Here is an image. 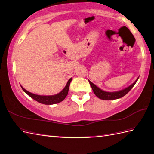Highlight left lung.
I'll list each match as a JSON object with an SVG mask.
<instances>
[{
    "label": "left lung",
    "instance_id": "obj_1",
    "mask_svg": "<svg viewBox=\"0 0 154 154\" xmlns=\"http://www.w3.org/2000/svg\"><path fill=\"white\" fill-rule=\"evenodd\" d=\"M138 78H137V80L135 81L132 84L128 86V87L124 88V89L122 91H116V92H106L103 90L100 89L99 87H97L96 85H95L94 83H92L90 80H88V82H89L90 85L92 87V89L94 92L95 95L99 97L101 100H116V99H119L121 98V97H123L125 96L127 93L132 89V88L134 86V85L136 84V83L137 82Z\"/></svg>",
    "mask_w": 154,
    "mask_h": 154
}]
</instances>
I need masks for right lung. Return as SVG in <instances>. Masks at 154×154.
Instances as JSON below:
<instances>
[{"label":"right lung","mask_w":154,"mask_h":154,"mask_svg":"<svg viewBox=\"0 0 154 154\" xmlns=\"http://www.w3.org/2000/svg\"><path fill=\"white\" fill-rule=\"evenodd\" d=\"M72 79V78L69 79V81L67 83V85L61 92H59L57 94L52 95V96H40V95L32 94V93L26 90L21 85L20 86L22 88V90L24 91L27 95H29L31 98L34 99L36 101L45 105H53V104L60 103V102L62 101L65 98H66V97L67 96V94H68L70 83H71Z\"/></svg>","instance_id":"obj_1"}]
</instances>
